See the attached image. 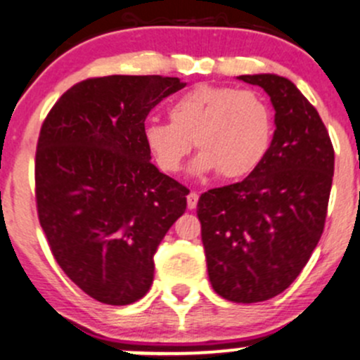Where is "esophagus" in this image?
I'll use <instances>...</instances> for the list:
<instances>
[{
	"instance_id": "1",
	"label": "esophagus",
	"mask_w": 360,
	"mask_h": 360,
	"mask_svg": "<svg viewBox=\"0 0 360 360\" xmlns=\"http://www.w3.org/2000/svg\"><path fill=\"white\" fill-rule=\"evenodd\" d=\"M196 205H198V193L191 191L188 195V208L193 210V208H196Z\"/></svg>"
}]
</instances>
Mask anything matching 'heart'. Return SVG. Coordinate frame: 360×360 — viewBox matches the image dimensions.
<instances>
[{
	"label": "heart",
	"mask_w": 360,
	"mask_h": 360,
	"mask_svg": "<svg viewBox=\"0 0 360 360\" xmlns=\"http://www.w3.org/2000/svg\"><path fill=\"white\" fill-rule=\"evenodd\" d=\"M171 122H148L143 140L160 171L183 169L193 143L195 174L240 179L259 167L274 138V110L252 90L198 84L169 105Z\"/></svg>",
	"instance_id": "heart-1"
}]
</instances>
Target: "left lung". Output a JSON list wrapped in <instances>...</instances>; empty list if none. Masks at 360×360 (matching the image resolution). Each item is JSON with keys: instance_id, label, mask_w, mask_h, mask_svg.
<instances>
[{"instance_id": "left-lung-1", "label": "left lung", "mask_w": 360, "mask_h": 360, "mask_svg": "<svg viewBox=\"0 0 360 360\" xmlns=\"http://www.w3.org/2000/svg\"><path fill=\"white\" fill-rule=\"evenodd\" d=\"M275 109L264 160L244 181L203 193L201 240L213 290L232 302H262L297 278L325 229L335 152L325 124L289 78L240 75Z\"/></svg>"}]
</instances>
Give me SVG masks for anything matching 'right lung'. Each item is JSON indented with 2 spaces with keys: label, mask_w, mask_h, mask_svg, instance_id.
<instances>
[{
  "label": "right lung",
  "mask_w": 360,
  "mask_h": 360,
  "mask_svg": "<svg viewBox=\"0 0 360 360\" xmlns=\"http://www.w3.org/2000/svg\"><path fill=\"white\" fill-rule=\"evenodd\" d=\"M179 78L110 75L66 90L35 152L39 222L61 270L85 294L126 306L147 294L153 255L186 210L188 188L150 162L145 120Z\"/></svg>",
  "instance_id": "add662e5"
}]
</instances>
